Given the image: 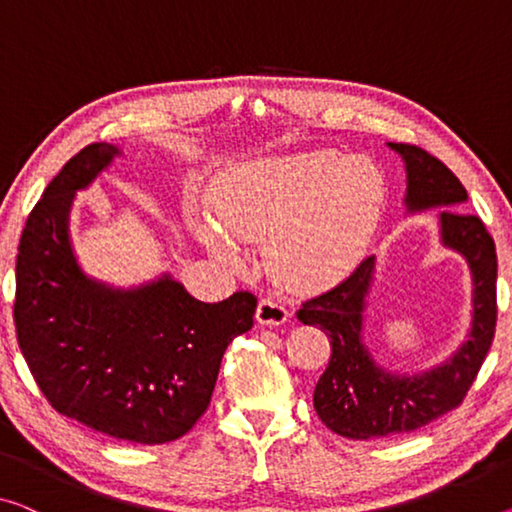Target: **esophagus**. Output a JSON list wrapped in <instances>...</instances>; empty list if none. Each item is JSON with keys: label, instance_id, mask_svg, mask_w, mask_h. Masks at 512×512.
Segmentation results:
<instances>
[{"label": "esophagus", "instance_id": "34e87169", "mask_svg": "<svg viewBox=\"0 0 512 512\" xmlns=\"http://www.w3.org/2000/svg\"><path fill=\"white\" fill-rule=\"evenodd\" d=\"M290 311L277 300H261L256 309V320L267 327H279L288 320Z\"/></svg>", "mask_w": 512, "mask_h": 512}]
</instances>
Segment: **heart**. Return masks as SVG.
<instances>
[{
  "label": "heart",
  "mask_w": 512,
  "mask_h": 512,
  "mask_svg": "<svg viewBox=\"0 0 512 512\" xmlns=\"http://www.w3.org/2000/svg\"><path fill=\"white\" fill-rule=\"evenodd\" d=\"M382 203V176L364 157L309 151L238 164L215 178L208 217L192 229L217 261L240 265L238 245H263L267 272L293 290L350 270Z\"/></svg>",
  "instance_id": "heart-1"
}]
</instances>
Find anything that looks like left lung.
Here are the masks:
<instances>
[{
	"instance_id": "1",
	"label": "left lung",
	"mask_w": 512,
	"mask_h": 512,
	"mask_svg": "<svg viewBox=\"0 0 512 512\" xmlns=\"http://www.w3.org/2000/svg\"><path fill=\"white\" fill-rule=\"evenodd\" d=\"M405 162L410 212H439L442 245L465 256L471 272V329L467 341L430 371L403 375L377 364L364 343L366 297L375 256L361 261L348 279L297 311V320L329 336L332 359L313 391V407L329 430L348 439H382L419 430L455 410L467 396L490 350L497 327V249L476 215L462 210L467 190L435 155L412 144H391Z\"/></svg>"
}]
</instances>
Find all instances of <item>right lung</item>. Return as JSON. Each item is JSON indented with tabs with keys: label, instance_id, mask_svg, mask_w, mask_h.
<instances>
[{
	"label": "right lung",
	"instance_id": "right-lung-1",
	"mask_svg": "<svg viewBox=\"0 0 512 512\" xmlns=\"http://www.w3.org/2000/svg\"><path fill=\"white\" fill-rule=\"evenodd\" d=\"M116 155L105 141L82 148L29 212L13 320L54 410L123 442L164 444L208 410L226 348L254 325L256 297L240 290L206 304L171 274L128 290L86 277L70 247V206Z\"/></svg>",
	"mask_w": 512,
	"mask_h": 512
}]
</instances>
